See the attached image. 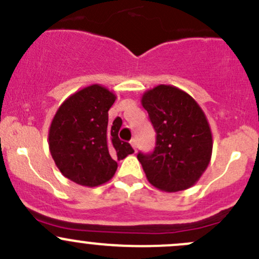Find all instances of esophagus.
I'll return each mask as SVG.
<instances>
[{"instance_id": "34e87169", "label": "esophagus", "mask_w": 259, "mask_h": 259, "mask_svg": "<svg viewBox=\"0 0 259 259\" xmlns=\"http://www.w3.org/2000/svg\"><path fill=\"white\" fill-rule=\"evenodd\" d=\"M130 144H132L133 148H134V150H137V149H138V145H139V143H138V139H137V138H133V139L130 140Z\"/></svg>"}]
</instances>
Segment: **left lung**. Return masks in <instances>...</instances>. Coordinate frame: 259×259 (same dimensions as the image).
Wrapping results in <instances>:
<instances>
[{"instance_id":"1","label":"left lung","mask_w":259,"mask_h":259,"mask_svg":"<svg viewBox=\"0 0 259 259\" xmlns=\"http://www.w3.org/2000/svg\"><path fill=\"white\" fill-rule=\"evenodd\" d=\"M142 105L156 133L154 150L138 154L146 178L165 192L188 189L210 161L213 139L205 114L192 96L170 85L146 91Z\"/></svg>"}]
</instances>
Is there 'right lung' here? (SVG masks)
<instances>
[{
  "mask_svg": "<svg viewBox=\"0 0 259 259\" xmlns=\"http://www.w3.org/2000/svg\"><path fill=\"white\" fill-rule=\"evenodd\" d=\"M116 96L104 86L90 85L61 104L49 132L50 153L62 176L76 184L98 187L114 177L117 160L134 153L119 139L121 119L109 125Z\"/></svg>",
  "mask_w": 259,
  "mask_h": 259,
  "instance_id": "add662e5",
  "label": "right lung"
}]
</instances>
